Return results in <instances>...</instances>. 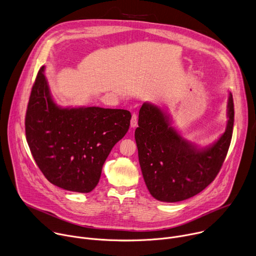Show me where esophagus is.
<instances>
[{
    "instance_id": "esophagus-1",
    "label": "esophagus",
    "mask_w": 256,
    "mask_h": 256,
    "mask_svg": "<svg viewBox=\"0 0 256 256\" xmlns=\"http://www.w3.org/2000/svg\"><path fill=\"white\" fill-rule=\"evenodd\" d=\"M138 126V118L136 114H132V120H130V128H134Z\"/></svg>"
}]
</instances>
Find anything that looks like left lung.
<instances>
[{
	"label": "left lung",
	"instance_id": "obj_1",
	"mask_svg": "<svg viewBox=\"0 0 256 256\" xmlns=\"http://www.w3.org/2000/svg\"><path fill=\"white\" fill-rule=\"evenodd\" d=\"M225 132L212 144L200 147L172 126L164 108L144 102L138 112L134 138L144 184L160 202H176L194 196L216 178L232 138L234 104L229 93Z\"/></svg>",
	"mask_w": 256,
	"mask_h": 256
}]
</instances>
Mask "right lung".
Instances as JSON below:
<instances>
[{"label": "right lung", "instance_id": "obj_1", "mask_svg": "<svg viewBox=\"0 0 256 256\" xmlns=\"http://www.w3.org/2000/svg\"><path fill=\"white\" fill-rule=\"evenodd\" d=\"M44 68H40L32 87L25 118L31 154L54 186L90 192L109 153L128 132L132 114L124 109L58 105Z\"/></svg>", "mask_w": 256, "mask_h": 256}]
</instances>
